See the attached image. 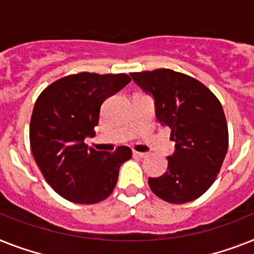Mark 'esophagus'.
<instances>
[{
    "mask_svg": "<svg viewBox=\"0 0 254 254\" xmlns=\"http://www.w3.org/2000/svg\"><path fill=\"white\" fill-rule=\"evenodd\" d=\"M132 154H133L135 157H139V158H144V157H146V153L136 152V150H133V152H132Z\"/></svg>",
    "mask_w": 254,
    "mask_h": 254,
    "instance_id": "1",
    "label": "esophagus"
}]
</instances>
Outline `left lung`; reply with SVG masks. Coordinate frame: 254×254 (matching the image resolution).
Here are the masks:
<instances>
[{
  "instance_id": "left-lung-1",
  "label": "left lung",
  "mask_w": 254,
  "mask_h": 254,
  "mask_svg": "<svg viewBox=\"0 0 254 254\" xmlns=\"http://www.w3.org/2000/svg\"><path fill=\"white\" fill-rule=\"evenodd\" d=\"M131 76L152 96L157 121L170 127V139L175 141L166 173L148 179L150 190L171 204L196 200L214 183L227 153L228 129L221 102L202 83L169 68Z\"/></svg>"
}]
</instances>
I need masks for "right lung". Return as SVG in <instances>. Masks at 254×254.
Returning a JSON list of instances; mask_svg holds the SVG:
<instances>
[{
	"mask_svg": "<svg viewBox=\"0 0 254 254\" xmlns=\"http://www.w3.org/2000/svg\"><path fill=\"white\" fill-rule=\"evenodd\" d=\"M126 74L80 72L54 81L37 98L29 125L33 158L57 193L76 204H96L112 194L128 146L113 153L88 149L101 105L128 84Z\"/></svg>",
	"mask_w": 254,
	"mask_h": 254,
	"instance_id": "1",
	"label": "right lung"
}]
</instances>
